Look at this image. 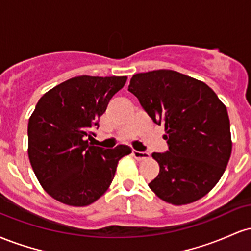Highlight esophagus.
<instances>
[{
  "instance_id": "34e87169",
  "label": "esophagus",
  "mask_w": 251,
  "mask_h": 251,
  "mask_svg": "<svg viewBox=\"0 0 251 251\" xmlns=\"http://www.w3.org/2000/svg\"><path fill=\"white\" fill-rule=\"evenodd\" d=\"M132 155H133L135 159H138V160H145L150 158L149 152H139V151H135V150L132 151Z\"/></svg>"
}]
</instances>
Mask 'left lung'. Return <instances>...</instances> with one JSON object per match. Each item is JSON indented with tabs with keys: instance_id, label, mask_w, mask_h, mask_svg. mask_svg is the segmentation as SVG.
Listing matches in <instances>:
<instances>
[{
	"instance_id": "1",
	"label": "left lung",
	"mask_w": 251,
	"mask_h": 251,
	"mask_svg": "<svg viewBox=\"0 0 251 251\" xmlns=\"http://www.w3.org/2000/svg\"><path fill=\"white\" fill-rule=\"evenodd\" d=\"M128 91L166 132L169 150L152 153L160 169L150 189L174 205L204 197L221 179L231 155L224 103L206 83L170 70L134 74Z\"/></svg>"
}]
</instances>
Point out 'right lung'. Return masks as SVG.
Returning <instances> with one entry per match:
<instances>
[{"label":"right lung","instance_id":"add662e5","mask_svg":"<svg viewBox=\"0 0 251 251\" xmlns=\"http://www.w3.org/2000/svg\"><path fill=\"white\" fill-rule=\"evenodd\" d=\"M126 76L72 77L43 94L28 122V157L40 184L54 200L86 206L113 180L127 145L103 150L88 143L109 100Z\"/></svg>","mask_w":251,"mask_h":251}]
</instances>
